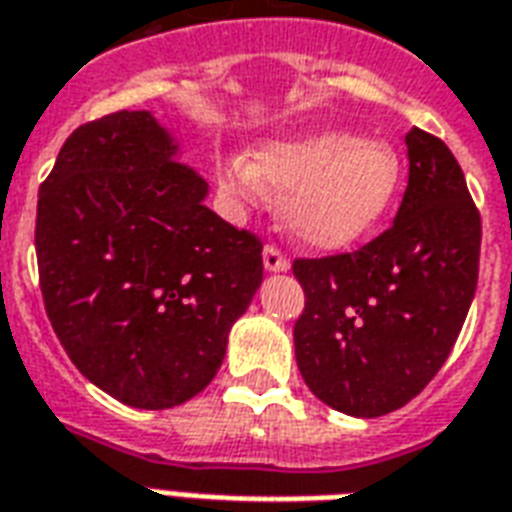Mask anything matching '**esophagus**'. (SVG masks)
<instances>
[{
    "label": "esophagus",
    "mask_w": 512,
    "mask_h": 512,
    "mask_svg": "<svg viewBox=\"0 0 512 512\" xmlns=\"http://www.w3.org/2000/svg\"><path fill=\"white\" fill-rule=\"evenodd\" d=\"M261 256H264V270L267 272H286L288 270V259L278 251V248H275V245H267V248L261 251Z\"/></svg>",
    "instance_id": "esophagus-1"
}]
</instances>
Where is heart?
I'll return each mask as SVG.
<instances>
[{
	"label": "heart",
	"instance_id": "obj_1",
	"mask_svg": "<svg viewBox=\"0 0 512 512\" xmlns=\"http://www.w3.org/2000/svg\"><path fill=\"white\" fill-rule=\"evenodd\" d=\"M215 183L234 207L280 191L288 232L318 251H340L386 218L402 186V161L388 142L313 132L261 142L253 156H226Z\"/></svg>",
	"mask_w": 512,
	"mask_h": 512
}]
</instances>
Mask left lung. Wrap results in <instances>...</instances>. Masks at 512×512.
Instances as JSON below:
<instances>
[{"instance_id": "left-lung-1", "label": "left lung", "mask_w": 512, "mask_h": 512, "mask_svg": "<svg viewBox=\"0 0 512 512\" xmlns=\"http://www.w3.org/2000/svg\"><path fill=\"white\" fill-rule=\"evenodd\" d=\"M410 175L391 229L356 253L297 259L294 326L307 388L345 416L378 418L443 367L478 286L480 213L448 145L405 134Z\"/></svg>"}]
</instances>
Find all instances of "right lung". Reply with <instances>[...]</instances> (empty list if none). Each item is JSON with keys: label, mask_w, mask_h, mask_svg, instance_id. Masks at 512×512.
<instances>
[{"label": "right lung", "mask_w": 512, "mask_h": 512, "mask_svg": "<svg viewBox=\"0 0 512 512\" xmlns=\"http://www.w3.org/2000/svg\"><path fill=\"white\" fill-rule=\"evenodd\" d=\"M207 191L151 110L75 129L40 188L34 248L53 332L129 407L197 397L264 278L261 242L218 218Z\"/></svg>", "instance_id": "right-lung-1"}]
</instances>
